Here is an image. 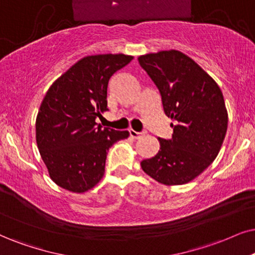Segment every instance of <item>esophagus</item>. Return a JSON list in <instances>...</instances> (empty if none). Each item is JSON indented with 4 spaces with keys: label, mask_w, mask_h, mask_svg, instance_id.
<instances>
[{
    "label": "esophagus",
    "mask_w": 255,
    "mask_h": 255,
    "mask_svg": "<svg viewBox=\"0 0 255 255\" xmlns=\"http://www.w3.org/2000/svg\"><path fill=\"white\" fill-rule=\"evenodd\" d=\"M129 135H130V137H133V138H140L143 136L144 133L143 131H135L134 129H129Z\"/></svg>",
    "instance_id": "1"
}]
</instances>
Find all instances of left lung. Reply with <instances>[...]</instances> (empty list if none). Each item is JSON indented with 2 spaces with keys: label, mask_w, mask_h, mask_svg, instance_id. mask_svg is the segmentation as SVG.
<instances>
[{
  "label": "left lung",
  "mask_w": 255,
  "mask_h": 255,
  "mask_svg": "<svg viewBox=\"0 0 255 255\" xmlns=\"http://www.w3.org/2000/svg\"><path fill=\"white\" fill-rule=\"evenodd\" d=\"M161 94L174 124L170 140L159 138L155 156L141 162L143 172L167 186L200 175L218 156L227 131L228 114L218 83L194 60L179 50L138 56Z\"/></svg>",
  "instance_id": "obj_1"
}]
</instances>
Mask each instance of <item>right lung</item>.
<instances>
[{
    "instance_id": "1",
    "label": "right lung",
    "mask_w": 255,
    "mask_h": 255,
    "mask_svg": "<svg viewBox=\"0 0 255 255\" xmlns=\"http://www.w3.org/2000/svg\"><path fill=\"white\" fill-rule=\"evenodd\" d=\"M133 56L100 54L73 64L48 89L36 117V143L50 179L73 193H85L105 174L107 151L127 130L98 126L107 108L113 74Z\"/></svg>"
}]
</instances>
